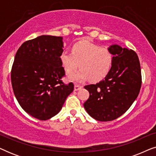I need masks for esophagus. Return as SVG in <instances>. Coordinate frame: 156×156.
<instances>
[{
	"instance_id": "34e87169",
	"label": "esophagus",
	"mask_w": 156,
	"mask_h": 156,
	"mask_svg": "<svg viewBox=\"0 0 156 156\" xmlns=\"http://www.w3.org/2000/svg\"><path fill=\"white\" fill-rule=\"evenodd\" d=\"M82 86H81V85H78V84L74 85V90H75V91L80 90V89H82Z\"/></svg>"
}]
</instances>
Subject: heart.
Here are the masks:
<instances>
[{
	"label": "heart",
	"instance_id": "obj_1",
	"mask_svg": "<svg viewBox=\"0 0 156 156\" xmlns=\"http://www.w3.org/2000/svg\"><path fill=\"white\" fill-rule=\"evenodd\" d=\"M59 59L67 74L72 73L80 65L81 69L69 76L76 82L88 79L94 82L104 80L109 74L113 64V55L108 49L87 40L74 43L72 46V52L63 51Z\"/></svg>",
	"mask_w": 156,
	"mask_h": 156
}]
</instances>
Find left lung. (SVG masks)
<instances>
[{"label":"left lung","mask_w":156,"mask_h":156,"mask_svg":"<svg viewBox=\"0 0 156 156\" xmlns=\"http://www.w3.org/2000/svg\"><path fill=\"white\" fill-rule=\"evenodd\" d=\"M108 49L113 55L109 74L97 84L84 87L89 92L85 109L99 121H113L124 114L137 98L142 82L139 59L133 50L118 44Z\"/></svg>","instance_id":"left-lung-1"}]
</instances>
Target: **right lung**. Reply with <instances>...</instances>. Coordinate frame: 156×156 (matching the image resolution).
I'll return each mask as SVG.
<instances>
[{
	"mask_svg": "<svg viewBox=\"0 0 156 156\" xmlns=\"http://www.w3.org/2000/svg\"><path fill=\"white\" fill-rule=\"evenodd\" d=\"M62 37L41 35L27 40L17 51L11 69L14 94L23 109L39 120L52 118L61 110L74 84H65L59 56Z\"/></svg>",
	"mask_w": 156,
	"mask_h": 156,
	"instance_id": "1",
	"label": "right lung"
}]
</instances>
